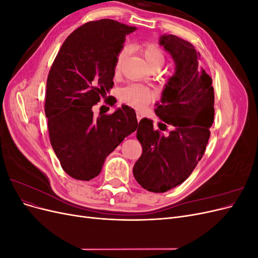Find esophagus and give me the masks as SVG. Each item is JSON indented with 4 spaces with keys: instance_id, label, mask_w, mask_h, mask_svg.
Listing matches in <instances>:
<instances>
[{
    "instance_id": "1",
    "label": "esophagus",
    "mask_w": 258,
    "mask_h": 258,
    "mask_svg": "<svg viewBox=\"0 0 258 258\" xmlns=\"http://www.w3.org/2000/svg\"><path fill=\"white\" fill-rule=\"evenodd\" d=\"M143 117H144V113L143 112H137V118H138L139 121L141 120Z\"/></svg>"
}]
</instances>
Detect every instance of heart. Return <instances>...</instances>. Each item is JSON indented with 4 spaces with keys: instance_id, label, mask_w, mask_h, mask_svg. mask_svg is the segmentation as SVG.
Returning <instances> with one entry per match:
<instances>
[{
    "instance_id": "b5f03b06",
    "label": "heart",
    "mask_w": 258,
    "mask_h": 258,
    "mask_svg": "<svg viewBox=\"0 0 258 258\" xmlns=\"http://www.w3.org/2000/svg\"><path fill=\"white\" fill-rule=\"evenodd\" d=\"M139 50L141 52L146 64L154 70V71H157L165 63V53H163L162 49L157 44L152 42L144 43L139 46ZM128 53L129 47L126 45L123 46L119 50L118 54H117L114 67V71L116 74L119 73L122 62L127 58ZM119 98L124 104L141 110V108L146 107L152 102L155 95L150 88L145 87V86L139 84H129L120 90Z\"/></svg>"
}]
</instances>
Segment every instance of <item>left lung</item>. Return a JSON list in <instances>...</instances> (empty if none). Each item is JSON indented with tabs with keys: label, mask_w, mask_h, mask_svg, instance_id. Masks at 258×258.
I'll use <instances>...</instances> for the list:
<instances>
[{
	"label": "left lung",
	"mask_w": 258,
	"mask_h": 258,
	"mask_svg": "<svg viewBox=\"0 0 258 258\" xmlns=\"http://www.w3.org/2000/svg\"><path fill=\"white\" fill-rule=\"evenodd\" d=\"M159 44L174 60L175 73L163 88L155 113L172 131L165 136L154 129L153 120L141 119L137 138L142 155L134 167L137 182L153 192L168 191L190 175L205 154L214 120V88L211 76L199 66L200 53L172 34L160 36ZM166 123L159 122V129L166 130Z\"/></svg>",
	"instance_id": "left-lung-1"
}]
</instances>
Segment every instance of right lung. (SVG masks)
Returning a JSON list of instances; mask_svg holds the SVG:
<instances>
[{"instance_id":"obj_1","label":"right lung","mask_w":258,"mask_h":258,"mask_svg":"<svg viewBox=\"0 0 258 258\" xmlns=\"http://www.w3.org/2000/svg\"><path fill=\"white\" fill-rule=\"evenodd\" d=\"M136 30L113 19L89 21L67 37L50 68L45 100L50 144L76 179L98 176L107 156L138 128L128 105L111 115L92 112L113 88L116 57Z\"/></svg>"}]
</instances>
